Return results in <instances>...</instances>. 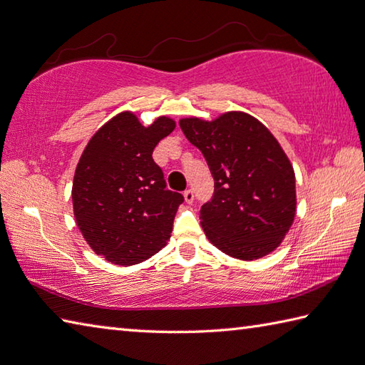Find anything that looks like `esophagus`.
Listing matches in <instances>:
<instances>
[{"label":"esophagus","mask_w":365,"mask_h":365,"mask_svg":"<svg viewBox=\"0 0 365 365\" xmlns=\"http://www.w3.org/2000/svg\"><path fill=\"white\" fill-rule=\"evenodd\" d=\"M183 197H185V202L191 204L192 200H195V192H192V190H187L183 192Z\"/></svg>","instance_id":"1"}]
</instances>
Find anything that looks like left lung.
Segmentation results:
<instances>
[{"instance_id": "1", "label": "left lung", "mask_w": 365, "mask_h": 365, "mask_svg": "<svg viewBox=\"0 0 365 365\" xmlns=\"http://www.w3.org/2000/svg\"><path fill=\"white\" fill-rule=\"evenodd\" d=\"M178 123L202 152L215 180L213 197L200 208L210 243L242 260L274 251L297 212L294 173L276 138L240 111L212 122L188 118Z\"/></svg>"}]
</instances>
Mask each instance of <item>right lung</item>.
I'll return each instance as SVG.
<instances>
[{"instance_id": "right-lung-1", "label": "right lung", "mask_w": 365, "mask_h": 365, "mask_svg": "<svg viewBox=\"0 0 365 365\" xmlns=\"http://www.w3.org/2000/svg\"><path fill=\"white\" fill-rule=\"evenodd\" d=\"M175 122L161 115L144 127L130 111L114 115L91 138L75 170L76 224L96 254L135 265L170 238L180 192L166 188L152 153Z\"/></svg>"}]
</instances>
